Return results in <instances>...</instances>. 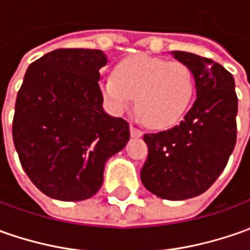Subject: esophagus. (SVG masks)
<instances>
[{
  "instance_id": "obj_1",
  "label": "esophagus",
  "mask_w": 250,
  "mask_h": 250,
  "mask_svg": "<svg viewBox=\"0 0 250 250\" xmlns=\"http://www.w3.org/2000/svg\"><path fill=\"white\" fill-rule=\"evenodd\" d=\"M142 135H143V133H142V130H139L136 126H135V125H132V124H130V136H132V138H140Z\"/></svg>"
}]
</instances>
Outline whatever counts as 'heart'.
<instances>
[{
    "label": "heart",
    "instance_id": "1",
    "mask_svg": "<svg viewBox=\"0 0 250 250\" xmlns=\"http://www.w3.org/2000/svg\"><path fill=\"white\" fill-rule=\"evenodd\" d=\"M195 93V76L187 63L140 54L121 61L115 75L101 82V94L114 114L129 110L133 99L153 128H168L184 117Z\"/></svg>",
    "mask_w": 250,
    "mask_h": 250
}]
</instances>
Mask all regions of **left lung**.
<instances>
[{
    "instance_id": "8db88e82",
    "label": "left lung",
    "mask_w": 250,
    "mask_h": 250,
    "mask_svg": "<svg viewBox=\"0 0 250 250\" xmlns=\"http://www.w3.org/2000/svg\"><path fill=\"white\" fill-rule=\"evenodd\" d=\"M195 76L196 100L174 128L146 133L149 156L140 171L145 188L167 200L199 196L224 171L235 147L238 97L234 76L220 63L171 51Z\"/></svg>"
}]
</instances>
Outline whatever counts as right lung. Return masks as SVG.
<instances>
[{
	"instance_id": "obj_1",
	"label": "right lung",
	"mask_w": 250,
	"mask_h": 250,
	"mask_svg": "<svg viewBox=\"0 0 250 250\" xmlns=\"http://www.w3.org/2000/svg\"><path fill=\"white\" fill-rule=\"evenodd\" d=\"M101 50L60 48L30 63L15 104L12 136L24 172L44 195L81 202L103 185L107 160L129 124L103 108Z\"/></svg>"
}]
</instances>
